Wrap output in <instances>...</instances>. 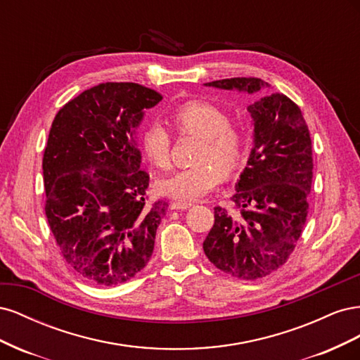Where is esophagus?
Instances as JSON below:
<instances>
[{
	"label": "esophagus",
	"mask_w": 360,
	"mask_h": 360,
	"mask_svg": "<svg viewBox=\"0 0 360 360\" xmlns=\"http://www.w3.org/2000/svg\"><path fill=\"white\" fill-rule=\"evenodd\" d=\"M192 204L191 202H184V201H172L171 204H169V209L171 210H186V209H189Z\"/></svg>",
	"instance_id": "esophagus-1"
}]
</instances>
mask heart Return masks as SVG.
Here are the masks:
<instances>
[{
	"instance_id": "obj_1",
	"label": "heart",
	"mask_w": 360,
	"mask_h": 360,
	"mask_svg": "<svg viewBox=\"0 0 360 360\" xmlns=\"http://www.w3.org/2000/svg\"><path fill=\"white\" fill-rule=\"evenodd\" d=\"M179 135L201 138L195 162L158 181V189L171 198L195 201L213 192L224 181L225 174H234L246 159L248 132L243 126L230 123V117L212 102L188 101L169 115ZM172 139L159 123L148 124L139 138V147L150 165L167 169L171 163Z\"/></svg>"
}]
</instances>
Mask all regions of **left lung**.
<instances>
[{"instance_id": "1", "label": "left lung", "mask_w": 360, "mask_h": 360, "mask_svg": "<svg viewBox=\"0 0 360 360\" xmlns=\"http://www.w3.org/2000/svg\"><path fill=\"white\" fill-rule=\"evenodd\" d=\"M205 85L255 94L254 148L237 181L238 214L214 207V224L202 249L212 263L238 279L274 274L292 254L309 210L312 146L300 108L282 93H269L259 78H230Z\"/></svg>"}]
</instances>
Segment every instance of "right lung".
<instances>
[{
    "label": "right lung",
    "mask_w": 360,
    "mask_h": 360,
    "mask_svg": "<svg viewBox=\"0 0 360 360\" xmlns=\"http://www.w3.org/2000/svg\"><path fill=\"white\" fill-rule=\"evenodd\" d=\"M162 94L135 82H105L53 118L43 153L45 212L63 258L93 285L132 279L153 254L168 204L147 205L135 127Z\"/></svg>",
    "instance_id": "add662e5"
}]
</instances>
